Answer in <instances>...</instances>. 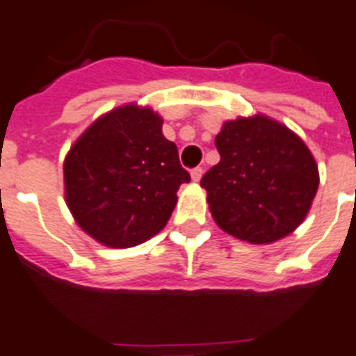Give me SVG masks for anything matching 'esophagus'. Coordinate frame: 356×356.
Here are the masks:
<instances>
[{"label":"esophagus","instance_id":"34e87169","mask_svg":"<svg viewBox=\"0 0 356 356\" xmlns=\"http://www.w3.org/2000/svg\"><path fill=\"white\" fill-rule=\"evenodd\" d=\"M202 175H204V170H202V167H195V169L191 170V178H193V181H200Z\"/></svg>","mask_w":356,"mask_h":356}]
</instances>
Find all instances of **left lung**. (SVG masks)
<instances>
[{
	"instance_id": "8db88e82",
	"label": "left lung",
	"mask_w": 356,
	"mask_h": 356,
	"mask_svg": "<svg viewBox=\"0 0 356 356\" xmlns=\"http://www.w3.org/2000/svg\"><path fill=\"white\" fill-rule=\"evenodd\" d=\"M215 145L220 161L200 186L217 226L250 244L291 235L305 220L320 184L316 160L303 139L255 113L226 121Z\"/></svg>"
}]
</instances>
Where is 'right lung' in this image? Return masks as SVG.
Here are the masks:
<instances>
[{
	"mask_svg": "<svg viewBox=\"0 0 356 356\" xmlns=\"http://www.w3.org/2000/svg\"><path fill=\"white\" fill-rule=\"evenodd\" d=\"M161 124L150 106L123 104L95 119L65 154V204L102 246L132 248L154 237L191 180Z\"/></svg>",
	"mask_w": 356,
	"mask_h": 356,
	"instance_id": "1",
	"label": "right lung"
}]
</instances>
